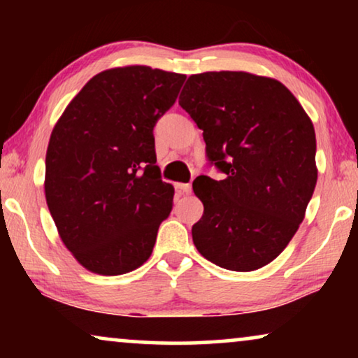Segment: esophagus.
I'll use <instances>...</instances> for the list:
<instances>
[{"mask_svg": "<svg viewBox=\"0 0 358 358\" xmlns=\"http://www.w3.org/2000/svg\"><path fill=\"white\" fill-rule=\"evenodd\" d=\"M176 189H178L180 194H190V192H192V185H190V184H184V182H178V184H176Z\"/></svg>", "mask_w": 358, "mask_h": 358, "instance_id": "obj_1", "label": "esophagus"}]
</instances>
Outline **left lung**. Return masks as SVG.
I'll return each mask as SVG.
<instances>
[{"label": "left lung", "instance_id": "1", "mask_svg": "<svg viewBox=\"0 0 358 358\" xmlns=\"http://www.w3.org/2000/svg\"><path fill=\"white\" fill-rule=\"evenodd\" d=\"M224 173L199 176L197 251L234 272L272 262L295 236L317 180L315 127L287 86L248 71L189 76L179 96Z\"/></svg>", "mask_w": 358, "mask_h": 358}]
</instances>
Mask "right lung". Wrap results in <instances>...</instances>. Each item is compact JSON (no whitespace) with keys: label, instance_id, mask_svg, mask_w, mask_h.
Wrapping results in <instances>:
<instances>
[{"label":"right lung","instance_id":"add662e5","mask_svg":"<svg viewBox=\"0 0 358 358\" xmlns=\"http://www.w3.org/2000/svg\"><path fill=\"white\" fill-rule=\"evenodd\" d=\"M185 75L145 65L97 73L53 127L45 199L63 244L83 267L122 275L148 261L174 187L161 180L153 127Z\"/></svg>","mask_w":358,"mask_h":358}]
</instances>
